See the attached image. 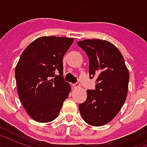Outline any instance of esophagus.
<instances>
[{
    "label": "esophagus",
    "instance_id": "1",
    "mask_svg": "<svg viewBox=\"0 0 147 147\" xmlns=\"http://www.w3.org/2000/svg\"><path fill=\"white\" fill-rule=\"evenodd\" d=\"M72 86H73V87H75V88H78V87H80V83H75V84H73Z\"/></svg>",
    "mask_w": 147,
    "mask_h": 147
}]
</instances>
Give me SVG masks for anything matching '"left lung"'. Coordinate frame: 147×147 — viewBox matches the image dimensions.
I'll use <instances>...</instances> for the list:
<instances>
[{
  "label": "left lung",
  "instance_id": "1",
  "mask_svg": "<svg viewBox=\"0 0 147 147\" xmlns=\"http://www.w3.org/2000/svg\"><path fill=\"white\" fill-rule=\"evenodd\" d=\"M89 58L90 78H97L95 90L79 105L80 114L90 125H105L116 117L126 100L129 72L120 50L111 42L86 39L77 42Z\"/></svg>",
  "mask_w": 147,
  "mask_h": 147
}]
</instances>
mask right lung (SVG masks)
Instances as JSON below:
<instances>
[{
	"mask_svg": "<svg viewBox=\"0 0 147 147\" xmlns=\"http://www.w3.org/2000/svg\"><path fill=\"white\" fill-rule=\"evenodd\" d=\"M74 39L43 36L22 53L15 70L19 98L27 114L40 123L55 120L71 91L64 80L63 57Z\"/></svg>",
	"mask_w": 147,
	"mask_h": 147,
	"instance_id": "obj_1",
	"label": "right lung"
}]
</instances>
